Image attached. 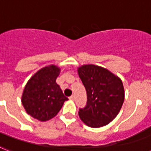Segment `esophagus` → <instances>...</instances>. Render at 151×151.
I'll return each instance as SVG.
<instances>
[{
    "label": "esophagus",
    "mask_w": 151,
    "mask_h": 151,
    "mask_svg": "<svg viewBox=\"0 0 151 151\" xmlns=\"http://www.w3.org/2000/svg\"><path fill=\"white\" fill-rule=\"evenodd\" d=\"M69 99H70V100H72V101H74V100H75V96L73 95H71V96L70 97Z\"/></svg>",
    "instance_id": "1"
}]
</instances>
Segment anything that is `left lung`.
<instances>
[{
  "label": "left lung",
  "mask_w": 151,
  "mask_h": 151,
  "mask_svg": "<svg viewBox=\"0 0 151 151\" xmlns=\"http://www.w3.org/2000/svg\"><path fill=\"white\" fill-rule=\"evenodd\" d=\"M79 77L87 91V104L79 109L80 119L92 128L111 122L124 101L122 81L103 67L88 64L79 67Z\"/></svg>",
  "instance_id": "obj_1"
}]
</instances>
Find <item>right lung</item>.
<instances>
[{
	"label": "right lung",
	"instance_id": "right-lung-1",
	"mask_svg": "<svg viewBox=\"0 0 151 151\" xmlns=\"http://www.w3.org/2000/svg\"><path fill=\"white\" fill-rule=\"evenodd\" d=\"M60 70L54 65L43 67L25 85L22 102L33 118L42 122L53 118L68 100L56 82Z\"/></svg>",
	"mask_w": 151,
	"mask_h": 151
}]
</instances>
